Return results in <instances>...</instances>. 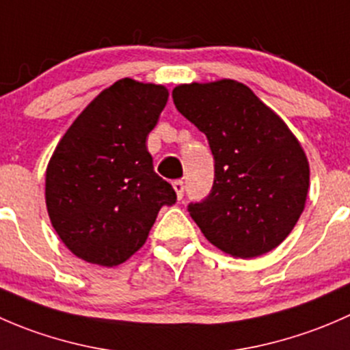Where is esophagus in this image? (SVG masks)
<instances>
[{
  "label": "esophagus",
  "mask_w": 350,
  "mask_h": 350,
  "mask_svg": "<svg viewBox=\"0 0 350 350\" xmlns=\"http://www.w3.org/2000/svg\"><path fill=\"white\" fill-rule=\"evenodd\" d=\"M172 188H174L178 200H181V198L185 196V183H183L181 179H176V181L172 183Z\"/></svg>",
  "instance_id": "obj_1"
}]
</instances>
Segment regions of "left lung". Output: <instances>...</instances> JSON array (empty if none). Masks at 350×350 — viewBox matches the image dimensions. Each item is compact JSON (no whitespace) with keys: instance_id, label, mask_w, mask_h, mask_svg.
I'll list each match as a JSON object with an SVG mask.
<instances>
[{"instance_id":"obj_1","label":"left lung","mask_w":350,"mask_h":350,"mask_svg":"<svg viewBox=\"0 0 350 350\" xmlns=\"http://www.w3.org/2000/svg\"><path fill=\"white\" fill-rule=\"evenodd\" d=\"M172 100L213 154V186L188 204L204 237L242 259L280 245L305 208L310 185L306 155L286 123L232 79L181 84Z\"/></svg>"}]
</instances>
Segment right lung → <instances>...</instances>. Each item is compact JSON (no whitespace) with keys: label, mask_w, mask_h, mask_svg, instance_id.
<instances>
[{"label":"right lung","mask_w":350,"mask_h":350,"mask_svg":"<svg viewBox=\"0 0 350 350\" xmlns=\"http://www.w3.org/2000/svg\"><path fill=\"white\" fill-rule=\"evenodd\" d=\"M157 84L120 79L74 120L47 165L45 201L67 249L100 266H118L147 241L176 191L155 174L147 135L167 103Z\"/></svg>","instance_id":"obj_1"}]
</instances>
